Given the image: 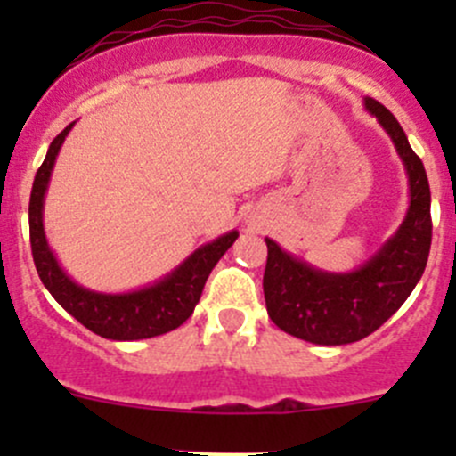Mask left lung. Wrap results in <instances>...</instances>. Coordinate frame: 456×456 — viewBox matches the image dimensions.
Segmentation results:
<instances>
[{"label": "left lung", "mask_w": 456, "mask_h": 456, "mask_svg": "<svg viewBox=\"0 0 456 456\" xmlns=\"http://www.w3.org/2000/svg\"><path fill=\"white\" fill-rule=\"evenodd\" d=\"M364 108L395 142L408 176L411 205L395 236L348 273L315 269L265 238L269 254L262 289L269 317L284 333L322 346L360 342L379 329L417 287L430 254V185L424 163L379 101L366 96Z\"/></svg>", "instance_id": "obj_1"}]
</instances>
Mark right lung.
Here are the masks:
<instances>
[{
    "mask_svg": "<svg viewBox=\"0 0 456 456\" xmlns=\"http://www.w3.org/2000/svg\"><path fill=\"white\" fill-rule=\"evenodd\" d=\"M72 126L75 123H70L57 139L50 142L48 154H45L41 167L37 169L35 183H32L28 223L37 273L50 296L86 329L101 338L132 342V339H147L169 333L194 314V306L199 305L202 287H205L211 269L224 256V251L236 242L238 232L223 233L216 240L199 247L172 273L156 280L150 287L136 289V291L101 293L77 284L61 269L57 256L48 247L44 232V199L48 191L50 174H53L54 160H57L59 150Z\"/></svg>",
    "mask_w": 456,
    "mask_h": 456,
    "instance_id": "1",
    "label": "right lung"
}]
</instances>
